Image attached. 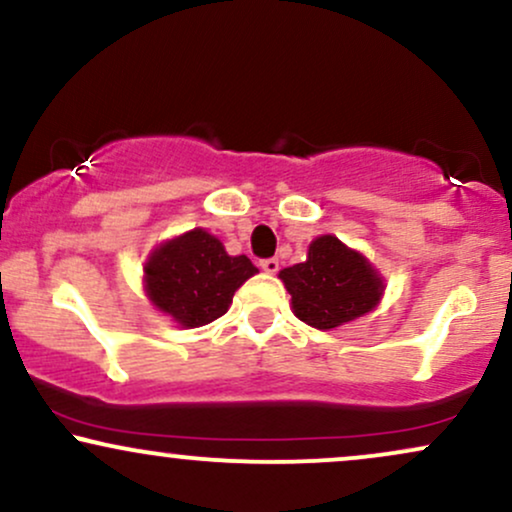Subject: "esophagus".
<instances>
[{
    "instance_id": "1",
    "label": "esophagus",
    "mask_w": 512,
    "mask_h": 512,
    "mask_svg": "<svg viewBox=\"0 0 512 512\" xmlns=\"http://www.w3.org/2000/svg\"><path fill=\"white\" fill-rule=\"evenodd\" d=\"M260 267L267 274H276V272H279V260H276V257H267V260L260 262Z\"/></svg>"
}]
</instances>
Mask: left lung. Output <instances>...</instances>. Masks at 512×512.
<instances>
[{
  "mask_svg": "<svg viewBox=\"0 0 512 512\" xmlns=\"http://www.w3.org/2000/svg\"><path fill=\"white\" fill-rule=\"evenodd\" d=\"M279 276L291 293L293 313L317 330H332L366 315L383 296L378 272L334 236L313 240L308 260Z\"/></svg>",
  "mask_w": 512,
  "mask_h": 512,
  "instance_id": "obj_1",
  "label": "left lung"
}]
</instances>
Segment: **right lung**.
Wrapping results in <instances>:
<instances>
[{"label":"right lung","instance_id":"1","mask_svg":"<svg viewBox=\"0 0 512 512\" xmlns=\"http://www.w3.org/2000/svg\"><path fill=\"white\" fill-rule=\"evenodd\" d=\"M146 293L158 310L182 327H202L228 310L233 293L257 267L245 255L231 257L221 240L202 228L168 240L144 267Z\"/></svg>","mask_w":512,"mask_h":512}]
</instances>
